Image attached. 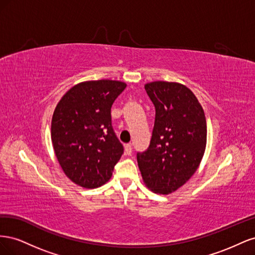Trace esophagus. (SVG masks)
Listing matches in <instances>:
<instances>
[{"instance_id":"34e87169","label":"esophagus","mask_w":255,"mask_h":255,"mask_svg":"<svg viewBox=\"0 0 255 255\" xmlns=\"http://www.w3.org/2000/svg\"><path fill=\"white\" fill-rule=\"evenodd\" d=\"M132 149L133 148H132V144H130V143H128V144L125 145V150H126L127 155H130V154H132V152H133Z\"/></svg>"}]
</instances>
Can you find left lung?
Returning a JSON list of instances; mask_svg holds the SVG:
<instances>
[{"label":"left lung","mask_w":255,"mask_h":255,"mask_svg":"<svg viewBox=\"0 0 255 255\" xmlns=\"http://www.w3.org/2000/svg\"><path fill=\"white\" fill-rule=\"evenodd\" d=\"M144 89L155 107L150 145L137 153L145 186L169 195L194 175L206 146V119L198 99L185 85L151 82Z\"/></svg>","instance_id":"8db88e82"}]
</instances>
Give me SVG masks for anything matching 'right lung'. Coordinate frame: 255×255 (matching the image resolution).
I'll use <instances>...</instances> for the list:
<instances>
[{
	"mask_svg": "<svg viewBox=\"0 0 255 255\" xmlns=\"http://www.w3.org/2000/svg\"><path fill=\"white\" fill-rule=\"evenodd\" d=\"M119 81H87L60 99L52 117L51 138L65 174L85 188L109 182L123 154L112 126L111 109L126 89Z\"/></svg>",
	"mask_w": 255,
	"mask_h": 255,
	"instance_id": "right-lung-1",
	"label": "right lung"
}]
</instances>
